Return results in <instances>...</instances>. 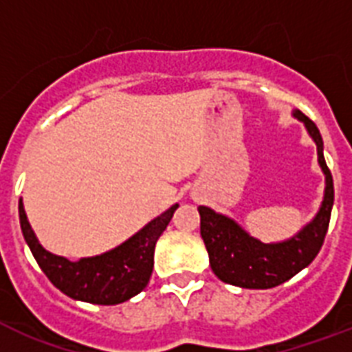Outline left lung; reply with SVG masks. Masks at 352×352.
<instances>
[{"label":"left lung","mask_w":352,"mask_h":352,"mask_svg":"<svg viewBox=\"0 0 352 352\" xmlns=\"http://www.w3.org/2000/svg\"><path fill=\"white\" fill-rule=\"evenodd\" d=\"M294 117L305 124L318 146V162L327 181L322 208L311 225H307L292 239L265 245L250 237L225 215L215 214L206 206H199L201 235L208 250L210 265L215 276L225 283L243 289H272L289 281L307 265H311L318 252L322 250L334 203L333 175L323 159V140L316 124L298 109Z\"/></svg>","instance_id":"8db88e82"}]
</instances>
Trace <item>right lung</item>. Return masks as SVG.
<instances>
[{
  "instance_id": "1",
  "label": "right lung",
  "mask_w": 352,
  "mask_h": 352,
  "mask_svg": "<svg viewBox=\"0 0 352 352\" xmlns=\"http://www.w3.org/2000/svg\"><path fill=\"white\" fill-rule=\"evenodd\" d=\"M179 204L159 215L124 245L102 256L73 263L54 256L38 243L19 201V225L36 263L49 281L69 298L96 305H117L137 296L153 272L155 243L173 217Z\"/></svg>"
}]
</instances>
